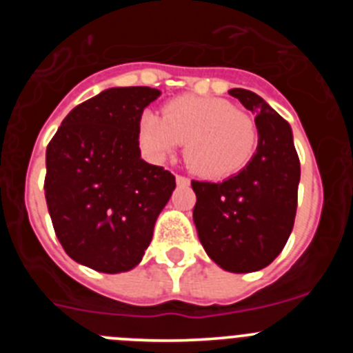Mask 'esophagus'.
<instances>
[{"instance_id": "34e87169", "label": "esophagus", "mask_w": 353, "mask_h": 353, "mask_svg": "<svg viewBox=\"0 0 353 353\" xmlns=\"http://www.w3.org/2000/svg\"><path fill=\"white\" fill-rule=\"evenodd\" d=\"M176 183H179V185H189L191 180L187 179V176H182V174H176Z\"/></svg>"}]
</instances>
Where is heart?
<instances>
[{"mask_svg":"<svg viewBox=\"0 0 353 353\" xmlns=\"http://www.w3.org/2000/svg\"><path fill=\"white\" fill-rule=\"evenodd\" d=\"M139 134L150 155L159 161L185 141L187 166L212 180L244 170L258 146L254 118L232 102L210 97H179L164 108V117L146 111Z\"/></svg>","mask_w":353,"mask_h":353,"instance_id":"1","label":"heart"}]
</instances>
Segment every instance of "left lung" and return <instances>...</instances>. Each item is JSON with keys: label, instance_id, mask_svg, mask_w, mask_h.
Returning <instances> with one entry per match:
<instances>
[{"label": "left lung", "instance_id": "8db88e82", "mask_svg": "<svg viewBox=\"0 0 353 353\" xmlns=\"http://www.w3.org/2000/svg\"><path fill=\"white\" fill-rule=\"evenodd\" d=\"M228 93L256 114V152L244 170L223 182L192 180V219L199 242L221 269L256 272L276 260L292 233L301 162L285 118L249 90Z\"/></svg>", "mask_w": 353, "mask_h": 353}]
</instances>
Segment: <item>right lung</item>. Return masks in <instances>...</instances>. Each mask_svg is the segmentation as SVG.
I'll list each match as a JSON object with an SVG mask.
<instances>
[{"instance_id": "right-lung-1", "label": "right lung", "mask_w": 353, "mask_h": 353, "mask_svg": "<svg viewBox=\"0 0 353 353\" xmlns=\"http://www.w3.org/2000/svg\"><path fill=\"white\" fill-rule=\"evenodd\" d=\"M161 92L108 88L76 105L46 152V201L65 252L97 272L120 274L143 260L174 176L148 164L139 121Z\"/></svg>"}]
</instances>
